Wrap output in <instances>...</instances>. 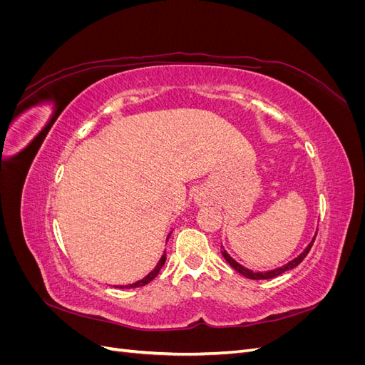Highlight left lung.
Instances as JSON below:
<instances>
[{
	"label": "left lung",
	"mask_w": 365,
	"mask_h": 365,
	"mask_svg": "<svg viewBox=\"0 0 365 365\" xmlns=\"http://www.w3.org/2000/svg\"><path fill=\"white\" fill-rule=\"evenodd\" d=\"M315 237H317V236H315ZM315 237L312 239V242H311V244H309V247H307L297 259H294V260L289 262L288 264H284V267H282V268H277V269H274V271H268V272H252V271H250V269H247V268H244V267H240V264H239L237 262H235L233 259H231L224 250H222V256H224V259L227 260V263H230L231 268L236 269L239 274L245 275L247 279H251V280H267V279L277 277V275L283 274L284 271L292 269V268L297 267V264H300V263L303 262V259L307 256V252L311 251V248H312V245H314V242H315Z\"/></svg>",
	"instance_id": "obj_1"
}]
</instances>
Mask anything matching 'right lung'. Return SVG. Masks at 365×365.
Wrapping results in <instances>:
<instances>
[{"mask_svg": "<svg viewBox=\"0 0 365 365\" xmlns=\"http://www.w3.org/2000/svg\"><path fill=\"white\" fill-rule=\"evenodd\" d=\"M164 262H165V252L161 256V259H160V262L157 263V267H155V269H153L152 272H149L145 279L143 280H140V282H137V283H132V284H128V286H115V288H126V289H130V288H140V286H145V284H148L149 282H152L153 279L157 277L158 275V272H160V269L163 268V264H164Z\"/></svg>", "mask_w": 365, "mask_h": 365, "instance_id": "obj_1", "label": "right lung"}]
</instances>
